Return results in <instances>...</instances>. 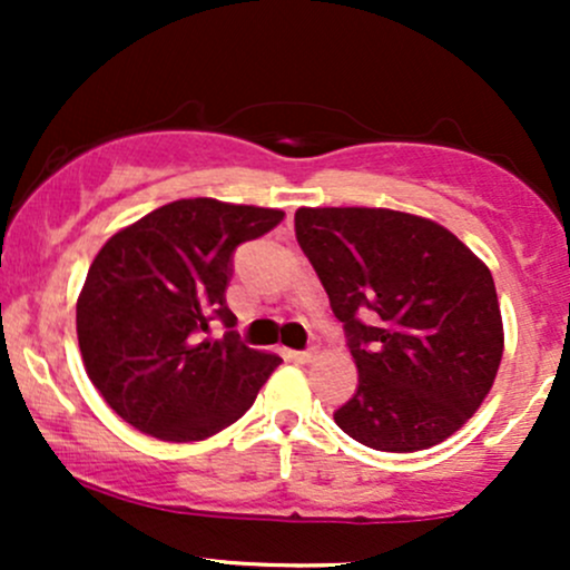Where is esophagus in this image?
Segmentation results:
<instances>
[{"label": "esophagus", "mask_w": 570, "mask_h": 570, "mask_svg": "<svg viewBox=\"0 0 570 570\" xmlns=\"http://www.w3.org/2000/svg\"><path fill=\"white\" fill-rule=\"evenodd\" d=\"M289 358H292V362H297V364H311L313 358H316V353H313V351H289Z\"/></svg>", "instance_id": "esophagus-1"}]
</instances>
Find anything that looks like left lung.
Here are the masks:
<instances>
[{"instance_id":"left-lung-1","label":"left lung","mask_w":570,"mask_h":570,"mask_svg":"<svg viewBox=\"0 0 570 570\" xmlns=\"http://www.w3.org/2000/svg\"><path fill=\"white\" fill-rule=\"evenodd\" d=\"M294 233L358 370L337 426L385 453L455 434L485 402L503 353L488 265L448 227L394 208L303 206Z\"/></svg>"}]
</instances>
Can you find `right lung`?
Masks as SVG:
<instances>
[{"label":"right lung","instance_id":"1","mask_svg":"<svg viewBox=\"0 0 570 570\" xmlns=\"http://www.w3.org/2000/svg\"><path fill=\"white\" fill-rule=\"evenodd\" d=\"M284 219L278 208L185 198L117 230L96 254L77 297L85 372L104 402L141 434L200 442L252 407L276 353L235 332L208 340L225 305L235 246Z\"/></svg>","mask_w":570,"mask_h":570}]
</instances>
